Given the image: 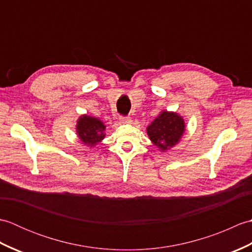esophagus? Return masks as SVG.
<instances>
[{
    "instance_id": "1",
    "label": "esophagus",
    "mask_w": 252,
    "mask_h": 252,
    "mask_svg": "<svg viewBox=\"0 0 252 252\" xmlns=\"http://www.w3.org/2000/svg\"><path fill=\"white\" fill-rule=\"evenodd\" d=\"M120 122L121 123H130L131 122V118L130 117H121L120 118Z\"/></svg>"
}]
</instances>
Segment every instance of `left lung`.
<instances>
[{"instance_id":"8db88e82","label":"left lung","mask_w":252,"mask_h":252,"mask_svg":"<svg viewBox=\"0 0 252 252\" xmlns=\"http://www.w3.org/2000/svg\"><path fill=\"white\" fill-rule=\"evenodd\" d=\"M185 132L183 117L173 111H161L147 126V134L159 151L167 152L175 146Z\"/></svg>"}]
</instances>
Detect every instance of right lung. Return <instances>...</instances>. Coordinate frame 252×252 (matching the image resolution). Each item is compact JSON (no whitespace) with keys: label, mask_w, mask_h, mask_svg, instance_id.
Returning <instances> with one entry per match:
<instances>
[{"label":"right lung","mask_w":252,"mask_h":252,"mask_svg":"<svg viewBox=\"0 0 252 252\" xmlns=\"http://www.w3.org/2000/svg\"><path fill=\"white\" fill-rule=\"evenodd\" d=\"M106 126L95 117L83 115L77 121V134L87 146L94 147L105 137Z\"/></svg>","instance_id":"obj_1"}]
</instances>
